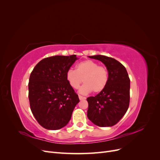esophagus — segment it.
Here are the masks:
<instances>
[{
    "instance_id": "34e87169",
    "label": "esophagus",
    "mask_w": 160,
    "mask_h": 160,
    "mask_svg": "<svg viewBox=\"0 0 160 160\" xmlns=\"http://www.w3.org/2000/svg\"><path fill=\"white\" fill-rule=\"evenodd\" d=\"M79 98L80 100H83V99H86L85 97H83V96H81V95H79Z\"/></svg>"
}]
</instances>
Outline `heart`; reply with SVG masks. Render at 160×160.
Instances as JSON below:
<instances>
[{
    "mask_svg": "<svg viewBox=\"0 0 160 160\" xmlns=\"http://www.w3.org/2000/svg\"><path fill=\"white\" fill-rule=\"evenodd\" d=\"M66 77L75 89H78L83 81L85 85L80 89L81 93H88L91 91L98 93L107 86L109 75L106 67L99 65L94 61L85 60L77 65L76 71L69 69L67 71Z\"/></svg>",
    "mask_w": 160,
    "mask_h": 160,
    "instance_id": "1",
    "label": "heart"
}]
</instances>
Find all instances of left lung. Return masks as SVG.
<instances>
[{"label": "left lung", "instance_id": "8db88e82", "mask_svg": "<svg viewBox=\"0 0 160 160\" xmlns=\"http://www.w3.org/2000/svg\"><path fill=\"white\" fill-rule=\"evenodd\" d=\"M101 61L108 71L105 88L95 97H89L88 118L99 127L117 124L127 112L130 99V79L125 67L113 58L104 55L89 56Z\"/></svg>", "mask_w": 160, "mask_h": 160}]
</instances>
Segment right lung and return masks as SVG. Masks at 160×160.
<instances>
[{
	"mask_svg": "<svg viewBox=\"0 0 160 160\" xmlns=\"http://www.w3.org/2000/svg\"><path fill=\"white\" fill-rule=\"evenodd\" d=\"M75 55H55L38 62L28 82V99L34 117L42 128L57 130L68 123L79 99L67 79Z\"/></svg>",
	"mask_w": 160,
	"mask_h": 160,
	"instance_id": "obj_1",
	"label": "right lung"
}]
</instances>
